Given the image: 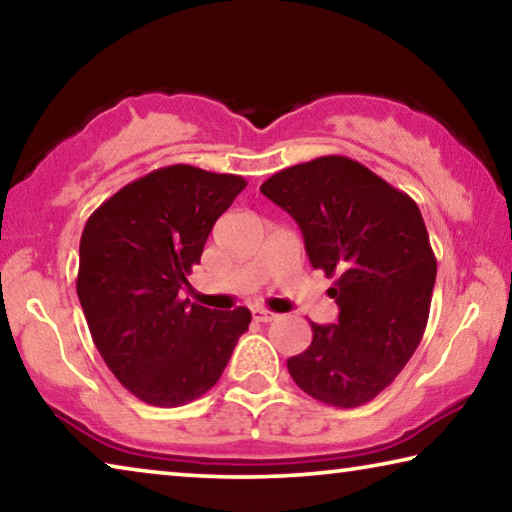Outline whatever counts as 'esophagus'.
Returning <instances> with one entry per match:
<instances>
[{
  "label": "esophagus",
  "mask_w": 512,
  "mask_h": 512,
  "mask_svg": "<svg viewBox=\"0 0 512 512\" xmlns=\"http://www.w3.org/2000/svg\"><path fill=\"white\" fill-rule=\"evenodd\" d=\"M251 317H254L256 322H272V320H276V313H272V311H267V308H254V311H251Z\"/></svg>",
  "instance_id": "obj_1"
}]
</instances>
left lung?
<instances>
[{"label": "left lung", "instance_id": "obj_1", "mask_svg": "<svg viewBox=\"0 0 512 512\" xmlns=\"http://www.w3.org/2000/svg\"><path fill=\"white\" fill-rule=\"evenodd\" d=\"M261 192L295 217L315 270L335 276L338 322H311L313 342L288 358L292 381L326 406H363L397 379L429 322L438 261L420 208L347 156L286 167Z\"/></svg>", "mask_w": 512, "mask_h": 512}]
</instances>
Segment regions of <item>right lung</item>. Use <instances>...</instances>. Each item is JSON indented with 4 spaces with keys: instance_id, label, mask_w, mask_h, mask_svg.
Returning a JSON list of instances; mask_svg holds the SVG:
<instances>
[{
    "instance_id": "1",
    "label": "right lung",
    "mask_w": 512,
    "mask_h": 512,
    "mask_svg": "<svg viewBox=\"0 0 512 512\" xmlns=\"http://www.w3.org/2000/svg\"><path fill=\"white\" fill-rule=\"evenodd\" d=\"M247 181L167 165L127 183L88 217L77 295L92 342L133 397L158 408L199 399L251 322L179 297L213 224Z\"/></svg>"
}]
</instances>
